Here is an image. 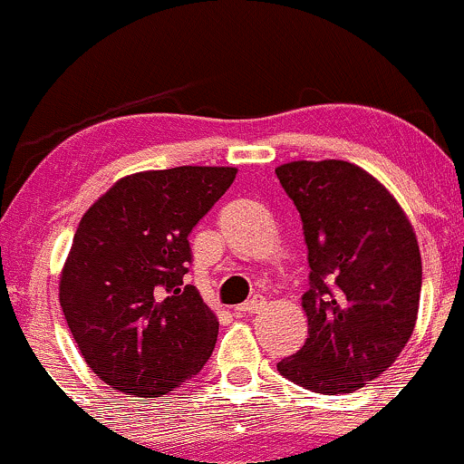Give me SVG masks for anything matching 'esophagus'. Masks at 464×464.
<instances>
[{
	"label": "esophagus",
	"instance_id": "34e87169",
	"mask_svg": "<svg viewBox=\"0 0 464 464\" xmlns=\"http://www.w3.org/2000/svg\"><path fill=\"white\" fill-rule=\"evenodd\" d=\"M264 308V299H251V302L242 304V306L236 308L237 314H256Z\"/></svg>",
	"mask_w": 464,
	"mask_h": 464
}]
</instances>
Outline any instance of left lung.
I'll return each mask as SVG.
<instances>
[{
  "label": "left lung",
  "mask_w": 464,
  "mask_h": 464,
  "mask_svg": "<svg viewBox=\"0 0 464 464\" xmlns=\"http://www.w3.org/2000/svg\"><path fill=\"white\" fill-rule=\"evenodd\" d=\"M275 174L302 216L310 266L308 339L277 370L319 394L354 392L383 374L414 333L422 282L414 227L388 187L348 160H293Z\"/></svg>",
  "instance_id": "8db88e82"
}]
</instances>
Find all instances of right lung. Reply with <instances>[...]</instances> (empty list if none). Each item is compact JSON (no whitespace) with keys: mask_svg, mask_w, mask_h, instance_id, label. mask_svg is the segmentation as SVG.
<instances>
[{"mask_svg":"<svg viewBox=\"0 0 464 464\" xmlns=\"http://www.w3.org/2000/svg\"><path fill=\"white\" fill-rule=\"evenodd\" d=\"M236 167H174L116 180L76 227L59 277L65 322L88 368L140 399L196 376L216 313L182 284L189 233L233 185Z\"/></svg>","mask_w":464,"mask_h":464,"instance_id":"obj_1","label":"right lung"}]
</instances>
